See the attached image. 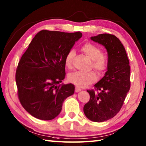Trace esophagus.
<instances>
[{"mask_svg":"<svg viewBox=\"0 0 146 146\" xmlns=\"http://www.w3.org/2000/svg\"><path fill=\"white\" fill-rule=\"evenodd\" d=\"M81 90H82L81 88L79 87V86H76V87H75V92H79Z\"/></svg>","mask_w":146,"mask_h":146,"instance_id":"1","label":"esophagus"}]
</instances>
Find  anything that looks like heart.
Returning <instances> with one entry per match:
<instances>
[{
	"instance_id": "obj_1",
	"label": "heart",
	"mask_w": 146,
	"mask_h": 146,
	"mask_svg": "<svg viewBox=\"0 0 146 146\" xmlns=\"http://www.w3.org/2000/svg\"><path fill=\"white\" fill-rule=\"evenodd\" d=\"M82 51L92 60V66L98 73L102 74L107 70L108 61L107 55L101 52L100 48L98 46L92 42H85L81 47ZM76 52L73 49H71L67 52L64 59V64L68 68L72 67L73 59ZM97 79V76L94 71L83 72L76 71L70 73L68 76V80L74 84L80 86H84L95 82Z\"/></svg>"
}]
</instances>
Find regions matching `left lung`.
I'll use <instances>...</instances> for the list:
<instances>
[{
	"instance_id": "obj_1",
	"label": "left lung",
	"mask_w": 146,
	"mask_h": 146,
	"mask_svg": "<svg viewBox=\"0 0 146 146\" xmlns=\"http://www.w3.org/2000/svg\"><path fill=\"white\" fill-rule=\"evenodd\" d=\"M90 39L106 48L108 64L105 76L94 85L99 92L87 90L90 98L83 111L89 120L102 122L116 115L122 108L131 87V68L125 49L115 36L101 34Z\"/></svg>"
}]
</instances>
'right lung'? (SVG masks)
Wrapping results in <instances>:
<instances>
[{"label": "right lung", "mask_w": 146, "mask_h": 146, "mask_svg": "<svg viewBox=\"0 0 146 146\" xmlns=\"http://www.w3.org/2000/svg\"><path fill=\"white\" fill-rule=\"evenodd\" d=\"M82 36L80 32L42 30L22 56L15 73L18 97L33 117L43 120L54 119L64 100L74 94L71 83L58 85L66 75L65 56Z\"/></svg>", "instance_id": "right-lung-1"}]
</instances>
